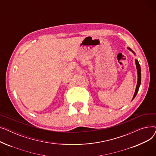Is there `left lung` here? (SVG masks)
Returning a JSON list of instances; mask_svg holds the SVG:
<instances>
[{
	"label": "left lung",
	"instance_id": "1",
	"mask_svg": "<svg viewBox=\"0 0 156 156\" xmlns=\"http://www.w3.org/2000/svg\"><path fill=\"white\" fill-rule=\"evenodd\" d=\"M128 49H129V51H132L134 54L135 52L131 49L130 48H128ZM135 64H136V69H137V74H138V81H137V84H136V89H135V94H134V95H133V97L132 100L134 99V98L135 97V96L136 95L138 92V89H139V87H140V83H141V68H140V64H139V62L138 61L137 59H135Z\"/></svg>",
	"mask_w": 156,
	"mask_h": 156
}]
</instances>
